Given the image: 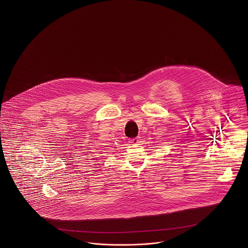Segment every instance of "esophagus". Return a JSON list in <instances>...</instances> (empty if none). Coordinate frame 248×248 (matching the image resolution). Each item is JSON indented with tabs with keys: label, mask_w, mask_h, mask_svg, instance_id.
<instances>
[{
	"label": "esophagus",
	"mask_w": 248,
	"mask_h": 248,
	"mask_svg": "<svg viewBox=\"0 0 248 248\" xmlns=\"http://www.w3.org/2000/svg\"><path fill=\"white\" fill-rule=\"evenodd\" d=\"M131 143H133V144H139V143H140V140H139V138L133 139V140H131Z\"/></svg>",
	"instance_id": "obj_1"
}]
</instances>
